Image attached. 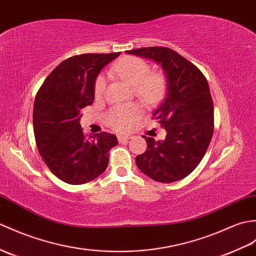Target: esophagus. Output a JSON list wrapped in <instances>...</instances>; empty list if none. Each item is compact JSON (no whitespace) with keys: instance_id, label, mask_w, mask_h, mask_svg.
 I'll use <instances>...</instances> for the list:
<instances>
[{"instance_id":"1","label":"esophagus","mask_w":256,"mask_h":256,"mask_svg":"<svg viewBox=\"0 0 256 256\" xmlns=\"http://www.w3.org/2000/svg\"><path fill=\"white\" fill-rule=\"evenodd\" d=\"M132 138V136L130 135H118V140L120 142H126L128 140Z\"/></svg>"}]
</instances>
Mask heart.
I'll use <instances>...</instances> for the list:
<instances>
[{"instance_id":"obj_1","label":"heart","mask_w":256,"mask_h":256,"mask_svg":"<svg viewBox=\"0 0 256 256\" xmlns=\"http://www.w3.org/2000/svg\"><path fill=\"white\" fill-rule=\"evenodd\" d=\"M109 73L120 77L135 89L138 97L148 106H155L162 100L166 89V77L162 72H152L150 64L138 56H126L112 65ZM106 77L100 75L94 82V96L102 97L106 92ZM138 104L114 106L106 116V124L118 132L128 130L140 116Z\"/></svg>"}]
</instances>
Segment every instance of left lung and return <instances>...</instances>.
<instances>
[{"mask_svg": "<svg viewBox=\"0 0 256 256\" xmlns=\"http://www.w3.org/2000/svg\"><path fill=\"white\" fill-rule=\"evenodd\" d=\"M162 64L167 94L152 118L167 130L164 140L142 136L147 150L136 156L138 169L162 183L182 180L198 167L214 132V104L206 77L179 53L166 46L126 51Z\"/></svg>", "mask_w": 256, "mask_h": 256, "instance_id": "8db88e82", "label": "left lung"}]
</instances>
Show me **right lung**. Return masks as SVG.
<instances>
[{
	"mask_svg": "<svg viewBox=\"0 0 256 256\" xmlns=\"http://www.w3.org/2000/svg\"><path fill=\"white\" fill-rule=\"evenodd\" d=\"M120 56L85 53L61 62L48 75L36 94L34 132L38 152L53 174L65 183L84 184L108 167L109 150L116 136L82 132V109L94 99V82L104 65Z\"/></svg>",
	"mask_w": 256,
	"mask_h": 256,
	"instance_id": "obj_1",
	"label": "right lung"
}]
</instances>
